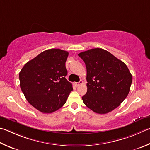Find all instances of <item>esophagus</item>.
<instances>
[{"label": "esophagus", "mask_w": 150, "mask_h": 150, "mask_svg": "<svg viewBox=\"0 0 150 150\" xmlns=\"http://www.w3.org/2000/svg\"><path fill=\"white\" fill-rule=\"evenodd\" d=\"M83 83V81H80L79 83H76L75 84H76V86H79V85H81V84H82Z\"/></svg>", "instance_id": "1"}]
</instances>
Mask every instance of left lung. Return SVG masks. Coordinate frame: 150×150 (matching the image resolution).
I'll use <instances>...</instances> for the list:
<instances>
[{"instance_id":"obj_1","label":"left lung","mask_w":150,"mask_h":150,"mask_svg":"<svg viewBox=\"0 0 150 150\" xmlns=\"http://www.w3.org/2000/svg\"><path fill=\"white\" fill-rule=\"evenodd\" d=\"M86 67L87 92L84 104L94 112L105 114L115 110L129 94L132 77L123 62L102 48L78 54Z\"/></svg>"}]
</instances>
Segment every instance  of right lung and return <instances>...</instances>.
Segmentation results:
<instances>
[{
  "mask_svg": "<svg viewBox=\"0 0 150 150\" xmlns=\"http://www.w3.org/2000/svg\"><path fill=\"white\" fill-rule=\"evenodd\" d=\"M68 52L48 49L26 63L19 73L21 91L32 106L50 113L66 102L72 84L66 79Z\"/></svg>",
  "mask_w": 150,
  "mask_h": 150,
  "instance_id": "obj_1",
  "label": "right lung"
}]
</instances>
